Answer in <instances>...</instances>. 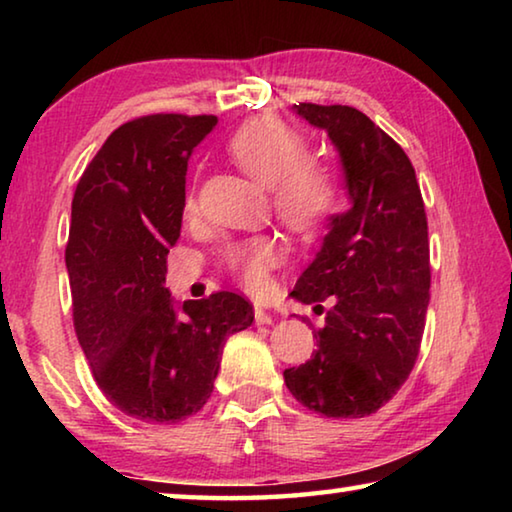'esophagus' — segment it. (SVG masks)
Listing matches in <instances>:
<instances>
[{
    "label": "esophagus",
    "mask_w": 512,
    "mask_h": 512,
    "mask_svg": "<svg viewBox=\"0 0 512 512\" xmlns=\"http://www.w3.org/2000/svg\"><path fill=\"white\" fill-rule=\"evenodd\" d=\"M255 323L257 325H273V316L264 311L262 307H255Z\"/></svg>",
    "instance_id": "esophagus-1"
}]
</instances>
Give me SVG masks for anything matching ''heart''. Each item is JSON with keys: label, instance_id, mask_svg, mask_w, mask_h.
Returning <instances> with one entry per match:
<instances>
[{"label": "heart", "instance_id": "1", "mask_svg": "<svg viewBox=\"0 0 512 512\" xmlns=\"http://www.w3.org/2000/svg\"><path fill=\"white\" fill-rule=\"evenodd\" d=\"M228 155L250 178L271 189V205L287 228L311 235L339 207V180L329 162L307 155V140L282 119L264 115L246 121L228 140ZM185 212H196L194 194ZM280 262L277 244L266 235L225 248L223 264L248 291H262L268 271Z\"/></svg>", "mask_w": 512, "mask_h": 512}]
</instances>
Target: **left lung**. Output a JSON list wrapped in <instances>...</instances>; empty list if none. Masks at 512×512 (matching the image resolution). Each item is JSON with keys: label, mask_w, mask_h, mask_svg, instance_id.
<instances>
[{"label": "left lung", "mask_w": 512, "mask_h": 512, "mask_svg": "<svg viewBox=\"0 0 512 512\" xmlns=\"http://www.w3.org/2000/svg\"><path fill=\"white\" fill-rule=\"evenodd\" d=\"M293 112L336 146L352 207L332 216L291 291L332 307L314 329L318 350L284 381L309 411L363 418L393 400L418 359L431 287L427 214L409 155L363 112L316 103Z\"/></svg>", "instance_id": "1"}]
</instances>
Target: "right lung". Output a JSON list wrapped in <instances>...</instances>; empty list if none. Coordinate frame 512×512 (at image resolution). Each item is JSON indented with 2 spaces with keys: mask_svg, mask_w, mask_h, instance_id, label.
<instances>
[{
  "mask_svg": "<svg viewBox=\"0 0 512 512\" xmlns=\"http://www.w3.org/2000/svg\"><path fill=\"white\" fill-rule=\"evenodd\" d=\"M212 115H146L121 124L83 171L65 264L74 329L92 377L140 422L176 424L203 409L223 343L253 323L232 291L176 309L167 280L180 237L187 160Z\"/></svg>",
  "mask_w": 512,
  "mask_h": 512,
  "instance_id": "obj_1",
  "label": "right lung"
}]
</instances>
